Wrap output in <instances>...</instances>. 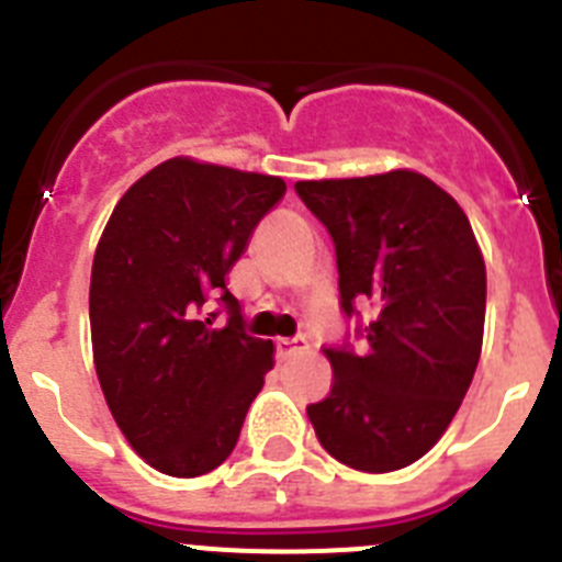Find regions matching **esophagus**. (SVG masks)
<instances>
[{
  "label": "esophagus",
  "instance_id": "obj_1",
  "mask_svg": "<svg viewBox=\"0 0 562 562\" xmlns=\"http://www.w3.org/2000/svg\"><path fill=\"white\" fill-rule=\"evenodd\" d=\"M276 349H278V357H281V360H290V357L304 355L306 340L304 337H281V340H276Z\"/></svg>",
  "mask_w": 562,
  "mask_h": 562
}]
</instances>
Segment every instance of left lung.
<instances>
[{
  "label": "left lung",
  "instance_id": "1",
  "mask_svg": "<svg viewBox=\"0 0 562 562\" xmlns=\"http://www.w3.org/2000/svg\"><path fill=\"white\" fill-rule=\"evenodd\" d=\"M335 241L346 317L369 306L349 342L324 349L335 371L306 408L329 456L362 473L414 464L448 430L484 340L486 270L470 220L448 191L396 168L295 182Z\"/></svg>",
  "mask_w": 562,
  "mask_h": 562
}]
</instances>
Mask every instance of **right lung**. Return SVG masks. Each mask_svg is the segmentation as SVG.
<instances>
[{
	"mask_svg": "<svg viewBox=\"0 0 562 562\" xmlns=\"http://www.w3.org/2000/svg\"><path fill=\"white\" fill-rule=\"evenodd\" d=\"M284 191L281 177L173 157L143 173L103 227L89 284L98 380L128 445L173 479L233 453L272 369V342L247 335L225 278Z\"/></svg>",
	"mask_w": 562,
	"mask_h": 562,
	"instance_id": "right-lung-1",
	"label": "right lung"
}]
</instances>
